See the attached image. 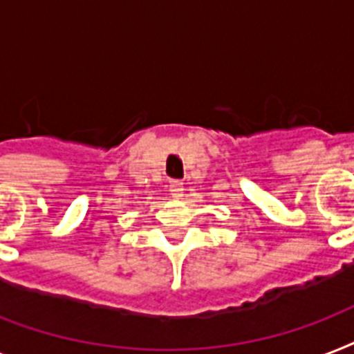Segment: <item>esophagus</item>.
<instances>
[{"label":"esophagus","mask_w":354,"mask_h":354,"mask_svg":"<svg viewBox=\"0 0 354 354\" xmlns=\"http://www.w3.org/2000/svg\"><path fill=\"white\" fill-rule=\"evenodd\" d=\"M171 194L174 196V198H182L183 196V191H185V187H183L182 182H171Z\"/></svg>","instance_id":"34e87169"}]
</instances>
